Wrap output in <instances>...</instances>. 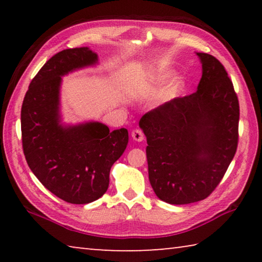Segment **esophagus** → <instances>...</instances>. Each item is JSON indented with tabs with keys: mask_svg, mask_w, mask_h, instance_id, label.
<instances>
[{
	"mask_svg": "<svg viewBox=\"0 0 262 262\" xmlns=\"http://www.w3.org/2000/svg\"><path fill=\"white\" fill-rule=\"evenodd\" d=\"M132 137H133V140L136 141V142H142L144 140L143 133H142V130H140V129L133 130L132 132Z\"/></svg>",
	"mask_w": 262,
	"mask_h": 262,
	"instance_id": "obj_1",
	"label": "esophagus"
}]
</instances>
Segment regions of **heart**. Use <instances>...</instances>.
Returning a JSON list of instances; mask_svg holds the SVG:
<instances>
[{
  "instance_id": "obj_1",
  "label": "heart",
  "mask_w": 262,
  "mask_h": 262,
  "mask_svg": "<svg viewBox=\"0 0 262 262\" xmlns=\"http://www.w3.org/2000/svg\"><path fill=\"white\" fill-rule=\"evenodd\" d=\"M172 76V70L171 69H158L156 72L152 73L148 77L147 81L144 83V89L148 91H156L157 89L161 88L165 82V86L163 88V90L159 95V101L161 103H167L176 99L177 97L181 95V92L185 89V78L180 75ZM170 80V81L168 79Z\"/></svg>"
}]
</instances>
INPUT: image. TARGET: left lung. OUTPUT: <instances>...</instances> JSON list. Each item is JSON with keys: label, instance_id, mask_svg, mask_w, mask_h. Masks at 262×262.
I'll return each mask as SVG.
<instances>
[{"label": "left lung", "instance_id": "1", "mask_svg": "<svg viewBox=\"0 0 262 262\" xmlns=\"http://www.w3.org/2000/svg\"><path fill=\"white\" fill-rule=\"evenodd\" d=\"M202 77L194 94L158 106L141 118L147 137L149 181L170 205L201 201L227 172L238 144L239 103L223 64L196 53Z\"/></svg>", "mask_w": 262, "mask_h": 262}]
</instances>
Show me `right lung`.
<instances>
[{
    "label": "right lung",
    "instance_id": "right-lung-1",
    "mask_svg": "<svg viewBox=\"0 0 262 262\" xmlns=\"http://www.w3.org/2000/svg\"><path fill=\"white\" fill-rule=\"evenodd\" d=\"M96 64L98 55L89 47L59 52L35 75L21 105V141L29 167L50 192L74 205L103 196L111 167L128 144L126 128L110 132L98 121L62 122V77Z\"/></svg>",
    "mask_w": 262,
    "mask_h": 262
}]
</instances>
